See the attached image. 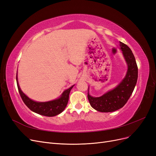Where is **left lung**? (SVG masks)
<instances>
[{
    "label": "left lung",
    "instance_id": "1",
    "mask_svg": "<svg viewBox=\"0 0 156 156\" xmlns=\"http://www.w3.org/2000/svg\"><path fill=\"white\" fill-rule=\"evenodd\" d=\"M120 46L128 66L126 75L115 88L101 97H92L88 92L90 104L98 111L113 112L123 107L133 93L137 81L138 67L135 56L127 45L120 41Z\"/></svg>",
    "mask_w": 156,
    "mask_h": 156
}]
</instances>
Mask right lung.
Masks as SVG:
<instances>
[{"label": "right lung", "mask_w": 156, "mask_h": 156, "mask_svg": "<svg viewBox=\"0 0 156 156\" xmlns=\"http://www.w3.org/2000/svg\"><path fill=\"white\" fill-rule=\"evenodd\" d=\"M16 81L19 92L23 102L25 103L27 107L30 108L32 111L45 116H55L64 110L68 104L69 92L73 87L72 86L66 90L61 97L57 100L48 102H36L30 100L21 91L17 82V76H16Z\"/></svg>", "instance_id": "obj_1"}]
</instances>
